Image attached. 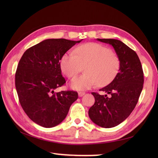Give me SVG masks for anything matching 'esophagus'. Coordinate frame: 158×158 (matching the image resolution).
Returning a JSON list of instances; mask_svg holds the SVG:
<instances>
[{"instance_id": "obj_1", "label": "esophagus", "mask_w": 158, "mask_h": 158, "mask_svg": "<svg viewBox=\"0 0 158 158\" xmlns=\"http://www.w3.org/2000/svg\"><path fill=\"white\" fill-rule=\"evenodd\" d=\"M85 93L83 92H80L78 93V95H79V97H82L83 96L85 95Z\"/></svg>"}]
</instances>
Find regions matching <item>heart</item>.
<instances>
[{
	"label": "heart",
	"mask_w": 158,
	"mask_h": 158,
	"mask_svg": "<svg viewBox=\"0 0 158 158\" xmlns=\"http://www.w3.org/2000/svg\"><path fill=\"white\" fill-rule=\"evenodd\" d=\"M75 53H65L60 61L62 72L69 78H74L83 67L85 68V74L70 82L73 89L83 91L97 84L108 85L119 73L121 64L119 57L105 46L96 43H86L77 47Z\"/></svg>",
	"instance_id": "obj_1"
}]
</instances>
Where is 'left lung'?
<instances>
[{"mask_svg":"<svg viewBox=\"0 0 158 158\" xmlns=\"http://www.w3.org/2000/svg\"><path fill=\"white\" fill-rule=\"evenodd\" d=\"M97 40L113 46L121 63L113 81L100 89L106 94L92 93L95 102L88 111L94 123L109 128L123 122L135 108L143 88L144 75L138 55L128 46L117 39Z\"/></svg>","mask_w":158,"mask_h":158,"instance_id":"obj_1","label":"left lung"}]
</instances>
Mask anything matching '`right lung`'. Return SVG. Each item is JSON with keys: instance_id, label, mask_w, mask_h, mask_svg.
Segmentation results:
<instances>
[{"instance_id": "obj_1", "label": "right lung", "mask_w": 158, "mask_h": 158, "mask_svg": "<svg viewBox=\"0 0 158 158\" xmlns=\"http://www.w3.org/2000/svg\"><path fill=\"white\" fill-rule=\"evenodd\" d=\"M82 40L46 39L28 49L20 59L15 73L17 93L23 110L38 125H58L78 98L76 92L56 89L66 83L60 68L62 57Z\"/></svg>"}]
</instances>
